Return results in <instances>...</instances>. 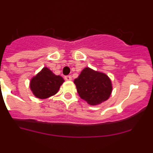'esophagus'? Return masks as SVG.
I'll return each instance as SVG.
<instances>
[{
	"instance_id": "1",
	"label": "esophagus",
	"mask_w": 153,
	"mask_h": 153,
	"mask_svg": "<svg viewBox=\"0 0 153 153\" xmlns=\"http://www.w3.org/2000/svg\"><path fill=\"white\" fill-rule=\"evenodd\" d=\"M64 78L66 81H71V80H72V77H71V75H66V76L64 77Z\"/></svg>"
}]
</instances>
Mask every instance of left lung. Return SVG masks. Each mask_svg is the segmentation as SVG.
<instances>
[{
	"mask_svg": "<svg viewBox=\"0 0 153 153\" xmlns=\"http://www.w3.org/2000/svg\"><path fill=\"white\" fill-rule=\"evenodd\" d=\"M74 83L80 97L90 105L106 101L112 92V84L108 75L88 67L83 69Z\"/></svg>",
	"mask_w": 153,
	"mask_h": 153,
	"instance_id": "8db88e82",
	"label": "left lung"
}]
</instances>
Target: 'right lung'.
<instances>
[{
	"instance_id": "1",
	"label": "right lung",
	"mask_w": 153,
	"mask_h": 153,
	"mask_svg": "<svg viewBox=\"0 0 153 153\" xmlns=\"http://www.w3.org/2000/svg\"><path fill=\"white\" fill-rule=\"evenodd\" d=\"M63 82L61 76L55 75L49 69L44 67L31 79L30 87L36 97L44 99L56 94Z\"/></svg>"
}]
</instances>
